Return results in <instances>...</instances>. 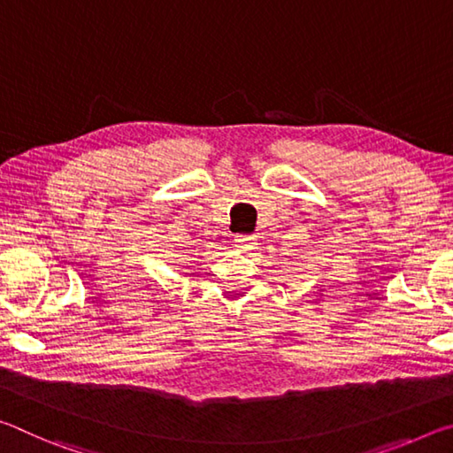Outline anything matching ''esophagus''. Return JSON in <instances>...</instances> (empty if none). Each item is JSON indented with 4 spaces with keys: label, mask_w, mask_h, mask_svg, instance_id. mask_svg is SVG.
<instances>
[{
    "label": "esophagus",
    "mask_w": 453,
    "mask_h": 453,
    "mask_svg": "<svg viewBox=\"0 0 453 453\" xmlns=\"http://www.w3.org/2000/svg\"><path fill=\"white\" fill-rule=\"evenodd\" d=\"M234 242L237 243V248H242V250H254L257 243L256 235H245V234H237Z\"/></svg>",
    "instance_id": "esophagus-1"
}]
</instances>
